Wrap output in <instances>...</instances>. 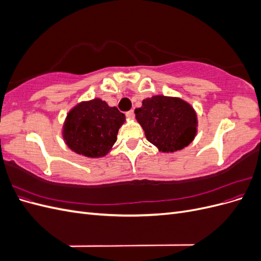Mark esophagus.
Returning <instances> with one entry per match:
<instances>
[{"label": "esophagus", "instance_id": "1", "mask_svg": "<svg viewBox=\"0 0 261 261\" xmlns=\"http://www.w3.org/2000/svg\"><path fill=\"white\" fill-rule=\"evenodd\" d=\"M126 116H127L128 118H133L134 117V111H133V110H130V111H128V112H126Z\"/></svg>", "mask_w": 261, "mask_h": 261}]
</instances>
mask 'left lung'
<instances>
[{
	"label": "left lung",
	"mask_w": 261,
	"mask_h": 261,
	"mask_svg": "<svg viewBox=\"0 0 261 261\" xmlns=\"http://www.w3.org/2000/svg\"><path fill=\"white\" fill-rule=\"evenodd\" d=\"M137 122L148 141L159 151L174 152L188 146L197 133V114L186 101L175 97L153 96L135 110Z\"/></svg>",
	"instance_id": "1"
}]
</instances>
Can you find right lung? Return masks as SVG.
Segmentation results:
<instances>
[{"label":"right lung","mask_w":261,"mask_h":261,"mask_svg":"<svg viewBox=\"0 0 261 261\" xmlns=\"http://www.w3.org/2000/svg\"><path fill=\"white\" fill-rule=\"evenodd\" d=\"M124 122L125 115L106 101L99 98L84 101L68 112L63 125V138L74 152L101 158L112 149Z\"/></svg>","instance_id":"add662e5"}]
</instances>
